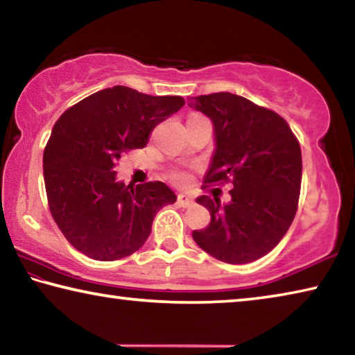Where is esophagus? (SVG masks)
<instances>
[{"instance_id": "34e87169", "label": "esophagus", "mask_w": 355, "mask_h": 355, "mask_svg": "<svg viewBox=\"0 0 355 355\" xmlns=\"http://www.w3.org/2000/svg\"><path fill=\"white\" fill-rule=\"evenodd\" d=\"M177 203H178L180 207L188 208V207L192 205V203H194V199H192V197H189V196H186V194H178Z\"/></svg>"}]
</instances>
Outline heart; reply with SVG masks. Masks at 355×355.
Here are the masks:
<instances>
[{"instance_id": "obj_1", "label": "heart", "mask_w": 355, "mask_h": 355, "mask_svg": "<svg viewBox=\"0 0 355 355\" xmlns=\"http://www.w3.org/2000/svg\"><path fill=\"white\" fill-rule=\"evenodd\" d=\"M172 178L177 180V182H183L184 175H183V173H180V172H173V173H172Z\"/></svg>"}]
</instances>
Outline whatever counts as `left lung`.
I'll use <instances>...</instances> for the list:
<instances>
[{"label":"left lung","mask_w":355,"mask_h":355,"mask_svg":"<svg viewBox=\"0 0 355 355\" xmlns=\"http://www.w3.org/2000/svg\"><path fill=\"white\" fill-rule=\"evenodd\" d=\"M191 107L214 127L205 183H233L232 200L224 205L216 197H197L211 222L192 238L224 263L255 261L280 243L296 216L302 180L299 142L277 112L235 94L200 95Z\"/></svg>","instance_id":"left-lung-1"}]
</instances>
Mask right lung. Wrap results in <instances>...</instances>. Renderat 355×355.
I'll return each mask as SVG.
<instances>
[{
  "instance_id": "add662e5",
  "label": "right lung",
  "mask_w": 355,
  "mask_h": 355,
  "mask_svg": "<svg viewBox=\"0 0 355 355\" xmlns=\"http://www.w3.org/2000/svg\"><path fill=\"white\" fill-rule=\"evenodd\" d=\"M184 105L178 95L153 97L114 86L69 107L44 152V178L53 219L81 254L112 261L139 250L156 213L177 200L163 182H117L116 164L147 146L156 125Z\"/></svg>"
}]
</instances>
